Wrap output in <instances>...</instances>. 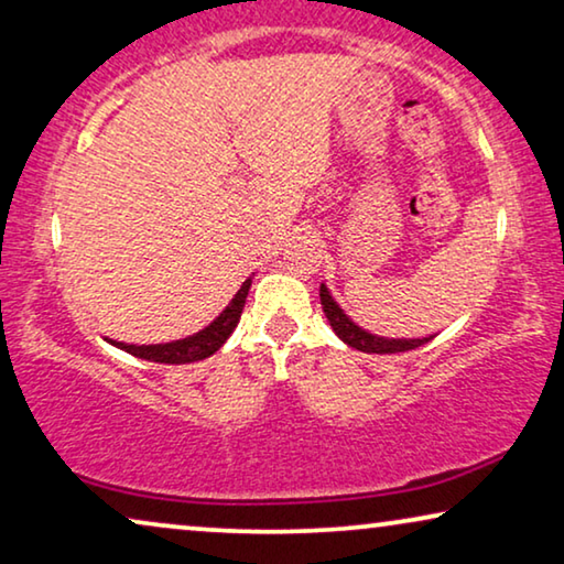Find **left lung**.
Listing matches in <instances>:
<instances>
[{
	"mask_svg": "<svg viewBox=\"0 0 564 564\" xmlns=\"http://www.w3.org/2000/svg\"><path fill=\"white\" fill-rule=\"evenodd\" d=\"M319 299H322V308L324 316H327L329 327L335 329V335L343 339L345 345L355 347L360 352H370V355H393V352H406V350H416L434 339V335L426 337H383L376 335V332L362 329L358 322H352L350 316L345 314V308L337 304V299L332 296L327 283L319 285Z\"/></svg>",
	"mask_w": 564,
	"mask_h": 564,
	"instance_id": "8db88e82",
	"label": "left lung"
}]
</instances>
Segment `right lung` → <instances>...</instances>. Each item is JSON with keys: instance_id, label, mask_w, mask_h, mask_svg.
<instances>
[{"instance_id": "1", "label": "right lung", "mask_w": 564, "mask_h": 564, "mask_svg": "<svg viewBox=\"0 0 564 564\" xmlns=\"http://www.w3.org/2000/svg\"><path fill=\"white\" fill-rule=\"evenodd\" d=\"M252 275L248 281L240 285V291L235 293L232 301L221 308L219 316L214 322L206 324L204 329L194 332V335L173 339V343H161V345H127V343H117V339H109V345L120 347V350L134 355V358L150 360V362H165V365H186V362H196L209 358L219 350L221 345L227 343L229 335H232L237 322H240V314L245 308V299H248Z\"/></svg>"}]
</instances>
